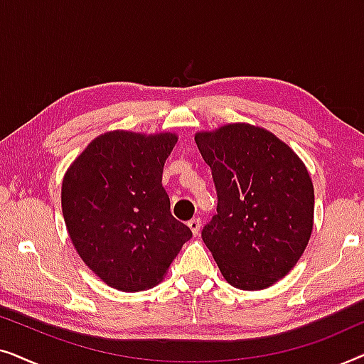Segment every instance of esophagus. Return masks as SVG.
I'll return each mask as SVG.
<instances>
[{"label":"esophagus","mask_w":364,"mask_h":364,"mask_svg":"<svg viewBox=\"0 0 364 364\" xmlns=\"http://www.w3.org/2000/svg\"><path fill=\"white\" fill-rule=\"evenodd\" d=\"M187 225H188V228H191V230H192L193 235H198V233H200V227H202L200 218H192V220L188 222Z\"/></svg>","instance_id":"1"}]
</instances>
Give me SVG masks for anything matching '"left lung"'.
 <instances>
[{
    "mask_svg": "<svg viewBox=\"0 0 364 364\" xmlns=\"http://www.w3.org/2000/svg\"><path fill=\"white\" fill-rule=\"evenodd\" d=\"M196 142L218 198L203 242L232 287H272L296 265L313 230L305 164L275 134L245 122L197 132Z\"/></svg>",
    "mask_w": 364,
    "mask_h": 364,
    "instance_id": "left-lung-1",
    "label": "left lung"
}]
</instances>
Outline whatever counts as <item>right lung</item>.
<instances>
[{"label":"right lung","mask_w":364,"mask_h":364,"mask_svg":"<svg viewBox=\"0 0 364 364\" xmlns=\"http://www.w3.org/2000/svg\"><path fill=\"white\" fill-rule=\"evenodd\" d=\"M177 144L172 132L101 134L63 178L66 228L82 262L121 291L162 282L192 232L171 213L164 164Z\"/></svg>","instance_id":"right-lung-1"}]
</instances>
